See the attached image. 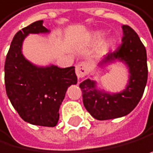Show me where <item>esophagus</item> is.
<instances>
[{
    "mask_svg": "<svg viewBox=\"0 0 153 153\" xmlns=\"http://www.w3.org/2000/svg\"><path fill=\"white\" fill-rule=\"evenodd\" d=\"M87 73H88V68H87L86 63L81 62V63L76 65V76L78 78L84 77L87 75Z\"/></svg>",
    "mask_w": 153,
    "mask_h": 153,
    "instance_id": "34e87169",
    "label": "esophagus"
}]
</instances>
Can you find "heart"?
Returning a JSON list of instances; mask_svg holds the SVG:
<instances>
[{
  "label": "heart",
  "mask_w": 153,
  "mask_h": 153,
  "mask_svg": "<svg viewBox=\"0 0 153 153\" xmlns=\"http://www.w3.org/2000/svg\"><path fill=\"white\" fill-rule=\"evenodd\" d=\"M103 36H104V33L103 32H101V31H97V32H94V34H93V39L94 40H99V39H101L102 38H103ZM109 44V42H105L104 43V46H107Z\"/></svg>",
  "instance_id": "heart-1"
}]
</instances>
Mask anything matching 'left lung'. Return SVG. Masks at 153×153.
Listing matches in <instances>:
<instances>
[{
  "label": "left lung",
  "instance_id": "obj_1",
  "mask_svg": "<svg viewBox=\"0 0 153 153\" xmlns=\"http://www.w3.org/2000/svg\"><path fill=\"white\" fill-rule=\"evenodd\" d=\"M122 43L114 52H110L97 66L121 61L129 68V81L120 93L111 94L97 88V82L88 79L79 84L84 107L94 118L108 120L129 114L140 101L148 80L147 51L135 31L123 25Z\"/></svg>",
  "mask_w": 153,
  "mask_h": 153
}]
</instances>
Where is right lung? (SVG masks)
Returning <instances> with one entry per match:
<instances>
[{
  "label": "right lung",
  "instance_id": "1",
  "mask_svg": "<svg viewBox=\"0 0 153 153\" xmlns=\"http://www.w3.org/2000/svg\"><path fill=\"white\" fill-rule=\"evenodd\" d=\"M38 21L20 30L13 38L4 64V83L7 97L22 118L28 123L55 127L59 110L72 84H76L75 67H39L22 55V42L29 34L49 33Z\"/></svg>",
  "mask_w": 153,
  "mask_h": 153
}]
</instances>
